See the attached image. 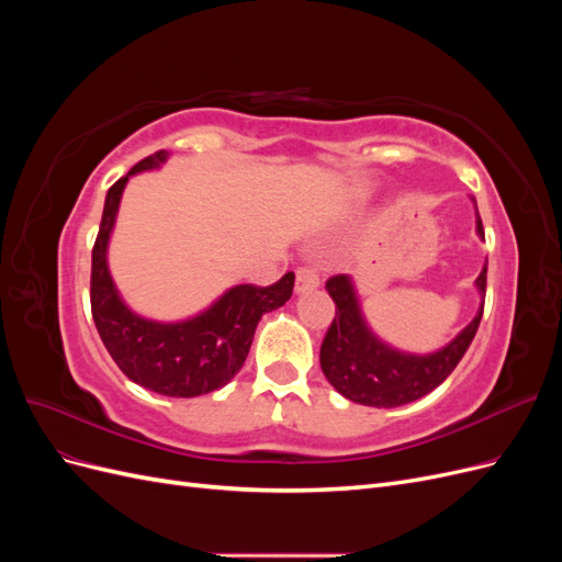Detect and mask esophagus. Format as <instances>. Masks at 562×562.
<instances>
[{
  "label": "esophagus",
  "instance_id": "1",
  "mask_svg": "<svg viewBox=\"0 0 562 562\" xmlns=\"http://www.w3.org/2000/svg\"><path fill=\"white\" fill-rule=\"evenodd\" d=\"M318 283H321V277L314 267H310V265L297 267V271H295V291L297 293L314 291Z\"/></svg>",
  "mask_w": 562,
  "mask_h": 562
}]
</instances>
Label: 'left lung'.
Segmentation results:
<instances>
[{"label": "left lung", "mask_w": 562, "mask_h": 562, "mask_svg": "<svg viewBox=\"0 0 562 562\" xmlns=\"http://www.w3.org/2000/svg\"><path fill=\"white\" fill-rule=\"evenodd\" d=\"M475 229L485 239L481 215L475 220ZM475 285L485 297L487 267H483ZM326 291L337 310L321 345V370L345 398L370 407L405 405L427 396L440 382H446L457 363L462 361L475 330H479L485 304L483 300L475 318L446 349L427 356H413L386 347L368 330L347 274L330 277L326 281Z\"/></svg>", "instance_id": "left-lung-1"}]
</instances>
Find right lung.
Instances as JSON below:
<instances>
[{
	"instance_id": "add662e5",
	"label": "right lung",
	"mask_w": 562,
	"mask_h": 562,
	"mask_svg": "<svg viewBox=\"0 0 562 562\" xmlns=\"http://www.w3.org/2000/svg\"><path fill=\"white\" fill-rule=\"evenodd\" d=\"M166 157L168 151H155L108 190L91 255V312L100 339L128 380L161 396L192 398L225 386L241 370L258 321L291 300L295 274L288 271L267 288L234 285L190 321L157 323L133 314L112 283L108 241L128 178L164 164Z\"/></svg>"
}]
</instances>
